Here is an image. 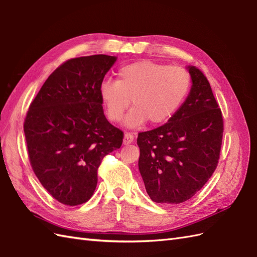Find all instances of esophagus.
<instances>
[{
    "instance_id": "1",
    "label": "esophagus",
    "mask_w": 257,
    "mask_h": 257,
    "mask_svg": "<svg viewBox=\"0 0 257 257\" xmlns=\"http://www.w3.org/2000/svg\"><path fill=\"white\" fill-rule=\"evenodd\" d=\"M135 139V136L132 133H125L123 137V145H129L132 144Z\"/></svg>"
}]
</instances>
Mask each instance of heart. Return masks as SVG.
I'll use <instances>...</instances> for the list:
<instances>
[{
	"label": "heart",
	"instance_id": "b5f03b06",
	"mask_svg": "<svg viewBox=\"0 0 257 257\" xmlns=\"http://www.w3.org/2000/svg\"><path fill=\"white\" fill-rule=\"evenodd\" d=\"M191 81V74L184 67L139 61L120 67L117 80H103L99 95L111 121L123 118L132 99L134 108L127 117L130 127H139L147 120L156 125L168 121L179 110Z\"/></svg>",
	"mask_w": 257,
	"mask_h": 257
}]
</instances>
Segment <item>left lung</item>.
<instances>
[{"label": "left lung", "instance_id": "8db88e82", "mask_svg": "<svg viewBox=\"0 0 257 257\" xmlns=\"http://www.w3.org/2000/svg\"><path fill=\"white\" fill-rule=\"evenodd\" d=\"M191 91L169 121L138 134L139 171L157 203L178 204L200 191L215 171L222 146L223 116L209 80L189 67Z\"/></svg>", "mask_w": 257, "mask_h": 257}]
</instances>
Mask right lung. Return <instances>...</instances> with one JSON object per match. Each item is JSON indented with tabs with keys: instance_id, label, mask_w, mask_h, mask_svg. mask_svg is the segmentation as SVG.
I'll return each mask as SVG.
<instances>
[{
	"instance_id": "add662e5",
	"label": "right lung",
	"mask_w": 257,
	"mask_h": 257,
	"mask_svg": "<svg viewBox=\"0 0 257 257\" xmlns=\"http://www.w3.org/2000/svg\"><path fill=\"white\" fill-rule=\"evenodd\" d=\"M114 56L72 58L58 66L31 102L24 120L29 159L54 199L69 206L88 201L103 158L123 133L103 114L99 87Z\"/></svg>"
}]
</instances>
